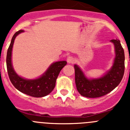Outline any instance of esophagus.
<instances>
[{
  "label": "esophagus",
  "mask_w": 130,
  "mask_h": 130,
  "mask_svg": "<svg viewBox=\"0 0 130 130\" xmlns=\"http://www.w3.org/2000/svg\"><path fill=\"white\" fill-rule=\"evenodd\" d=\"M67 62L69 63H73L75 60H74V58L73 57L69 56L67 58Z\"/></svg>",
  "instance_id": "esophagus-1"
}]
</instances>
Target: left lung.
Instances as JSON below:
<instances>
[{
    "instance_id": "obj_1",
    "label": "left lung",
    "mask_w": 130,
    "mask_h": 130,
    "mask_svg": "<svg viewBox=\"0 0 130 130\" xmlns=\"http://www.w3.org/2000/svg\"><path fill=\"white\" fill-rule=\"evenodd\" d=\"M114 45L115 56L113 65L99 78H87L78 65H74L75 83L82 96L98 98L110 93L120 84L124 73V52L119 39L110 41Z\"/></svg>"
}]
</instances>
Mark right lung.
<instances>
[{
    "label": "right lung",
    "mask_w": 130,
    "mask_h": 130,
    "mask_svg": "<svg viewBox=\"0 0 130 130\" xmlns=\"http://www.w3.org/2000/svg\"><path fill=\"white\" fill-rule=\"evenodd\" d=\"M21 30L13 36L11 43L8 49L6 56L7 71L10 81L13 86L27 95L33 97H43L53 91L56 85V79L61 70L67 65L66 61H59L51 64L46 71L39 77L35 79H27L18 75L12 65V48L14 41L19 34L23 32Z\"/></svg>",
    "instance_id": "1"
}]
</instances>
